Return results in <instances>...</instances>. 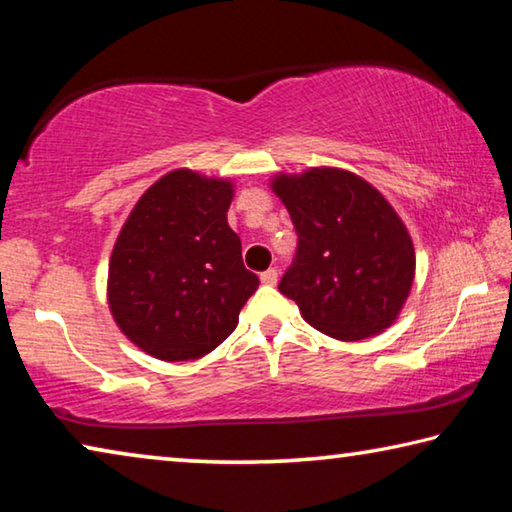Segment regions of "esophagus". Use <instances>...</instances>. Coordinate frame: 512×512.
<instances>
[{
	"label": "esophagus",
	"mask_w": 512,
	"mask_h": 512,
	"mask_svg": "<svg viewBox=\"0 0 512 512\" xmlns=\"http://www.w3.org/2000/svg\"><path fill=\"white\" fill-rule=\"evenodd\" d=\"M259 280H262V284H268V287H273V284L277 282V268H268V271H264L262 275H259Z\"/></svg>",
	"instance_id": "34e87169"
}]
</instances>
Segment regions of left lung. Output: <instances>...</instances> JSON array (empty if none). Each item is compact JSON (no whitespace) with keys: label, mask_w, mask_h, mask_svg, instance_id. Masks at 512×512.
I'll list each match as a JSON object with an SVG mask.
<instances>
[{"label":"left lung","mask_w":512,"mask_h":512,"mask_svg":"<svg viewBox=\"0 0 512 512\" xmlns=\"http://www.w3.org/2000/svg\"><path fill=\"white\" fill-rule=\"evenodd\" d=\"M273 192L298 235L280 289L311 327L339 341H361L395 323L409 298L415 253L391 203L343 169L280 173Z\"/></svg>","instance_id":"8db88e82"}]
</instances>
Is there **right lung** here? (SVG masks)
<instances>
[{
  "mask_svg": "<svg viewBox=\"0 0 512 512\" xmlns=\"http://www.w3.org/2000/svg\"><path fill=\"white\" fill-rule=\"evenodd\" d=\"M232 183L176 169L133 207L108 271V305L137 348L162 361L201 359L239 323L259 287L228 225Z\"/></svg>",
  "mask_w": 512,
  "mask_h": 512,
  "instance_id": "1",
  "label": "right lung"
}]
</instances>
